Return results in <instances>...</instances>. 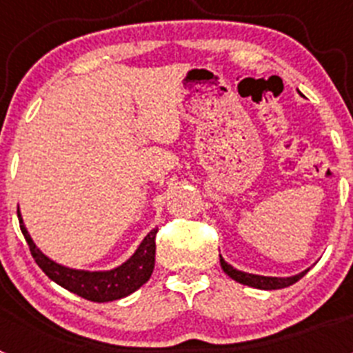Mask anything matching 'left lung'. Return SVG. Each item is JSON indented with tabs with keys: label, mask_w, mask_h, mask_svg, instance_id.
Returning <instances> with one entry per match:
<instances>
[{
	"label": "left lung",
	"mask_w": 353,
	"mask_h": 353,
	"mask_svg": "<svg viewBox=\"0 0 353 353\" xmlns=\"http://www.w3.org/2000/svg\"><path fill=\"white\" fill-rule=\"evenodd\" d=\"M219 258H221V267H223L224 272L232 277V279H235V281L240 283V285L252 286V288H258V290L286 288V286L293 285V283H297L299 279H301V277H304L305 274H307V270H310V269H305V270H302V272L295 274V276H290V277L258 276V274H249V272H244V270H236L235 267H232V265L228 263V261L224 260L221 254H219Z\"/></svg>",
	"instance_id": "8db88e82"
}]
</instances>
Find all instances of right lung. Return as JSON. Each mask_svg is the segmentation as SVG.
Segmentation results:
<instances>
[{
  "instance_id": "obj_1",
  "label": "right lung",
  "mask_w": 353,
  "mask_h": 353,
  "mask_svg": "<svg viewBox=\"0 0 353 353\" xmlns=\"http://www.w3.org/2000/svg\"><path fill=\"white\" fill-rule=\"evenodd\" d=\"M19 224H21V232L30 245L31 256L35 258L37 265L46 272L49 279L56 285L63 286L68 292L76 293L79 297L86 299L92 302H111L123 299L130 293H134L138 288H141L150 279L154 272L155 265V235H157V228H154L141 244L134 251L132 256L125 260L121 265L109 270H83V269H72L65 267L61 263H56L49 256H46L33 239L28 233L24 226L23 215L17 207Z\"/></svg>"
}]
</instances>
